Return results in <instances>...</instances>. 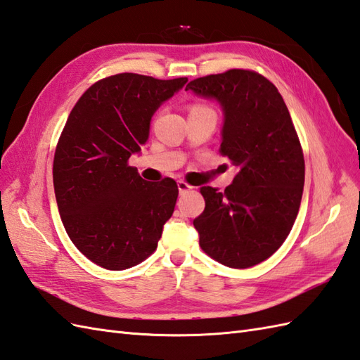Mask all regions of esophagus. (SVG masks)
<instances>
[{"mask_svg": "<svg viewBox=\"0 0 360 360\" xmlns=\"http://www.w3.org/2000/svg\"><path fill=\"white\" fill-rule=\"evenodd\" d=\"M193 187L190 186V184H187L186 181H178V190H179V193L181 195H184V193H187L188 190H191Z\"/></svg>", "mask_w": 360, "mask_h": 360, "instance_id": "esophagus-1", "label": "esophagus"}]
</instances>
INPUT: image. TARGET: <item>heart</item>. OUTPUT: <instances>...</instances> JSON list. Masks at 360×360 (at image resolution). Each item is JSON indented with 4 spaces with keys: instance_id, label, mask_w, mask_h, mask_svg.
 Instances as JSON below:
<instances>
[{
    "instance_id": "heart-1",
    "label": "heart",
    "mask_w": 360,
    "mask_h": 360,
    "mask_svg": "<svg viewBox=\"0 0 360 360\" xmlns=\"http://www.w3.org/2000/svg\"><path fill=\"white\" fill-rule=\"evenodd\" d=\"M196 112H212V110L207 105L193 104V105H191V108H190V113H196Z\"/></svg>"
}]
</instances>
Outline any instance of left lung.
Here are the masks:
<instances>
[{"label": "left lung", "mask_w": 360, "mask_h": 360, "mask_svg": "<svg viewBox=\"0 0 360 360\" xmlns=\"http://www.w3.org/2000/svg\"><path fill=\"white\" fill-rule=\"evenodd\" d=\"M186 90L222 105L219 152L236 170L222 193L200 187L205 208L193 221L199 245L231 269L261 264L290 235L304 191V152L288 108L273 82L255 70L207 75Z\"/></svg>", "instance_id": "left-lung-1"}]
</instances>
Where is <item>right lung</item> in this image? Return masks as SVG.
I'll return each mask as SVG.
<instances>
[{
	"instance_id": "obj_1",
	"label": "right lung",
	"mask_w": 360,
	"mask_h": 360,
	"mask_svg": "<svg viewBox=\"0 0 360 360\" xmlns=\"http://www.w3.org/2000/svg\"><path fill=\"white\" fill-rule=\"evenodd\" d=\"M187 78L118 73L96 81L75 104L58 139L53 187L64 229L79 252L105 270L141 264L173 214L178 184L146 182L129 165L150 121Z\"/></svg>"
}]
</instances>
